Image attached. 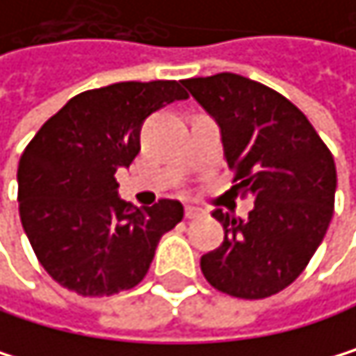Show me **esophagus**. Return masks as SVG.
Segmentation results:
<instances>
[{"label": "esophagus", "mask_w": 356, "mask_h": 356, "mask_svg": "<svg viewBox=\"0 0 356 356\" xmlns=\"http://www.w3.org/2000/svg\"><path fill=\"white\" fill-rule=\"evenodd\" d=\"M202 214H204V210H202V208H195V206H186V208H184V218H186V220L200 218Z\"/></svg>", "instance_id": "esophagus-1"}]
</instances>
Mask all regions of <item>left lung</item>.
<instances>
[{
	"label": "left lung",
	"instance_id": "8db88e82",
	"mask_svg": "<svg viewBox=\"0 0 356 356\" xmlns=\"http://www.w3.org/2000/svg\"><path fill=\"white\" fill-rule=\"evenodd\" d=\"M220 127L227 168L254 208L242 220L220 208L225 240L202 257L206 280L240 299H265L306 270L335 202V163L306 114L274 88L238 74L184 80Z\"/></svg>",
	"mask_w": 356,
	"mask_h": 356
}]
</instances>
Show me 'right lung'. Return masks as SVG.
<instances>
[{
    "instance_id": "1",
    "label": "right lung",
    "mask_w": 356,
    "mask_h": 356,
    "mask_svg": "<svg viewBox=\"0 0 356 356\" xmlns=\"http://www.w3.org/2000/svg\"><path fill=\"white\" fill-rule=\"evenodd\" d=\"M186 97L176 80L84 91L50 116L23 150L21 222L42 268L67 291L110 297L134 289L161 236L182 220L176 200L150 208L122 202L114 174L140 152L142 122Z\"/></svg>"
}]
</instances>
